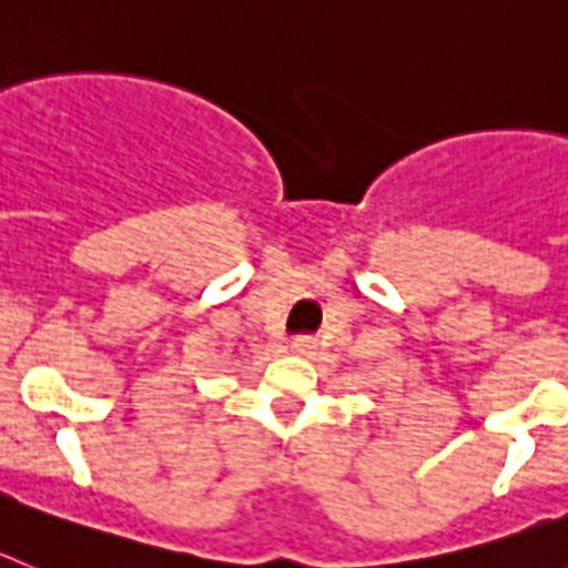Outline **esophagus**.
<instances>
[{
	"mask_svg": "<svg viewBox=\"0 0 568 568\" xmlns=\"http://www.w3.org/2000/svg\"><path fill=\"white\" fill-rule=\"evenodd\" d=\"M291 352L303 354V357H312L317 352V339L314 337H294L291 339Z\"/></svg>",
	"mask_w": 568,
	"mask_h": 568,
	"instance_id": "1",
	"label": "esophagus"
}]
</instances>
